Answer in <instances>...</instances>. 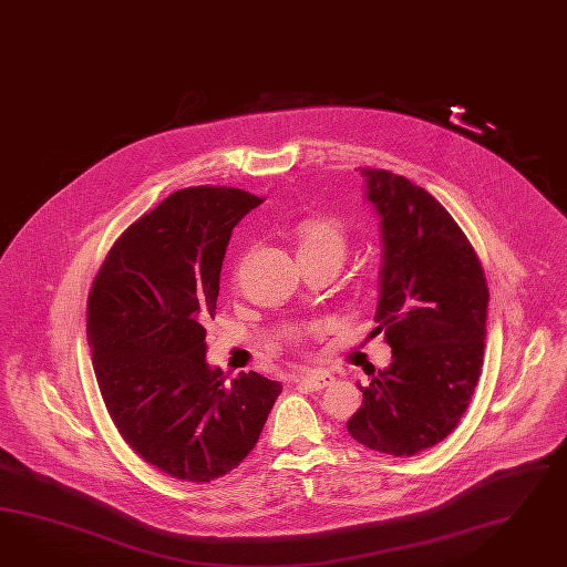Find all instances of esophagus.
Segmentation results:
<instances>
[{
  "label": "esophagus",
  "mask_w": 567,
  "mask_h": 567,
  "mask_svg": "<svg viewBox=\"0 0 567 567\" xmlns=\"http://www.w3.org/2000/svg\"><path fill=\"white\" fill-rule=\"evenodd\" d=\"M296 382H300L302 386L310 389V391H322V389L333 384L334 377L329 372H322V370H312V372H306L302 377L296 378Z\"/></svg>",
  "instance_id": "esophagus-1"
}]
</instances>
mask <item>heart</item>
I'll return each instance as SVG.
<instances>
[{
    "label": "heart",
    "instance_id": "1",
    "mask_svg": "<svg viewBox=\"0 0 567 567\" xmlns=\"http://www.w3.org/2000/svg\"><path fill=\"white\" fill-rule=\"evenodd\" d=\"M298 261L333 259L341 262L348 255V233L343 224L331 216L305 218L293 230ZM293 341H300L302 333H291Z\"/></svg>",
    "mask_w": 567,
    "mask_h": 567
}]
</instances>
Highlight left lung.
<instances>
[{
	"label": "left lung",
	"instance_id": "8db88e82",
	"mask_svg": "<svg viewBox=\"0 0 567 567\" xmlns=\"http://www.w3.org/2000/svg\"><path fill=\"white\" fill-rule=\"evenodd\" d=\"M384 243L378 327L392 362L368 386L348 432L370 451L413 456L458 425L483 365L489 290L461 226L430 193L360 168Z\"/></svg>",
	"mask_w": 567,
	"mask_h": 567
}]
</instances>
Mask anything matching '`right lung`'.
I'll use <instances>...</instances> for the list:
<instances>
[{"mask_svg": "<svg viewBox=\"0 0 567 567\" xmlns=\"http://www.w3.org/2000/svg\"><path fill=\"white\" fill-rule=\"evenodd\" d=\"M261 197L234 187L175 190L115 240L87 293L86 333L102 401L147 465L207 483L255 449L281 384L205 363L234 226Z\"/></svg>", "mask_w": 567, "mask_h": 567, "instance_id": "add662e5", "label": "right lung"}]
</instances>
